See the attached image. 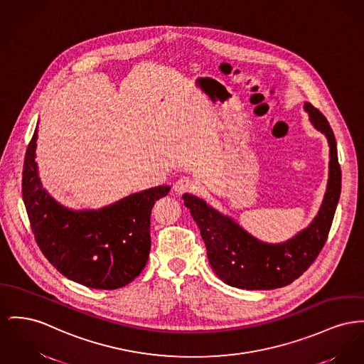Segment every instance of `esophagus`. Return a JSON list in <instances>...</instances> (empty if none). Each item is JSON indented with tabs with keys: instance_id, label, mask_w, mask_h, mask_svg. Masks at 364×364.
<instances>
[{
	"instance_id": "esophagus-1",
	"label": "esophagus",
	"mask_w": 364,
	"mask_h": 364,
	"mask_svg": "<svg viewBox=\"0 0 364 364\" xmlns=\"http://www.w3.org/2000/svg\"><path fill=\"white\" fill-rule=\"evenodd\" d=\"M195 181H193L191 177H188V176H181L176 183H174V186H173V190H174V193H187V191H193V188H195Z\"/></svg>"
}]
</instances>
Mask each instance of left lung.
<instances>
[{
	"label": "left lung",
	"mask_w": 364,
	"mask_h": 364,
	"mask_svg": "<svg viewBox=\"0 0 364 364\" xmlns=\"http://www.w3.org/2000/svg\"><path fill=\"white\" fill-rule=\"evenodd\" d=\"M304 109L314 128L326 136L330 147L326 193L319 212L306 228L284 242H262L232 217L218 212L203 199L193 193L183 195L184 205L200 230L210 267L228 286L246 290H272L287 286L308 269L326 243L341 193L337 143L321 111L308 102Z\"/></svg>",
	"instance_id": "obj_1"
}]
</instances>
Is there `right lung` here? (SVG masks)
Listing matches in <instances>:
<instances>
[{
  "label": "right lung",
  "instance_id": "right-lung-1",
  "mask_svg": "<svg viewBox=\"0 0 364 364\" xmlns=\"http://www.w3.org/2000/svg\"><path fill=\"white\" fill-rule=\"evenodd\" d=\"M38 125L26 151L22 195L43 256L65 278L90 289L114 290L140 275L151 249V210L166 196L158 186L100 209H70L43 188L36 162Z\"/></svg>",
  "mask_w": 364,
  "mask_h": 364
}]
</instances>
